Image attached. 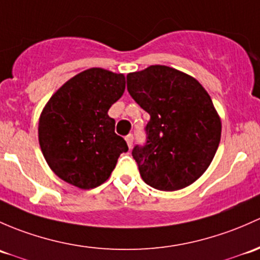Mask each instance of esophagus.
<instances>
[{
	"instance_id": "1",
	"label": "esophagus",
	"mask_w": 260,
	"mask_h": 260,
	"mask_svg": "<svg viewBox=\"0 0 260 260\" xmlns=\"http://www.w3.org/2000/svg\"><path fill=\"white\" fill-rule=\"evenodd\" d=\"M125 140H126V143H127V146H129L130 149L133 148V144H134V136L131 135V134H129V135H127L126 138H125Z\"/></svg>"
}]
</instances>
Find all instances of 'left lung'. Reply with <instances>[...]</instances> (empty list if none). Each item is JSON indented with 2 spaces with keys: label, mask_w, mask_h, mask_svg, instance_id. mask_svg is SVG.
<instances>
[{
  "label": "left lung",
  "mask_w": 260,
  "mask_h": 260,
  "mask_svg": "<svg viewBox=\"0 0 260 260\" xmlns=\"http://www.w3.org/2000/svg\"><path fill=\"white\" fill-rule=\"evenodd\" d=\"M131 98L150 115L145 145L133 157L148 185L162 191L189 186L209 168L221 122L209 93L194 77L162 65L126 76Z\"/></svg>",
  "instance_id": "left-lung-1"
}]
</instances>
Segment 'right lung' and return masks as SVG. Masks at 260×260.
Masks as SVG:
<instances>
[{
    "instance_id": "1",
    "label": "right lung",
    "mask_w": 260,
    "mask_h": 260,
    "mask_svg": "<svg viewBox=\"0 0 260 260\" xmlns=\"http://www.w3.org/2000/svg\"><path fill=\"white\" fill-rule=\"evenodd\" d=\"M124 91V75L92 68L51 96L39 120V141L58 178L80 189L108 180L120 154L129 150L108 115Z\"/></svg>"
}]
</instances>
